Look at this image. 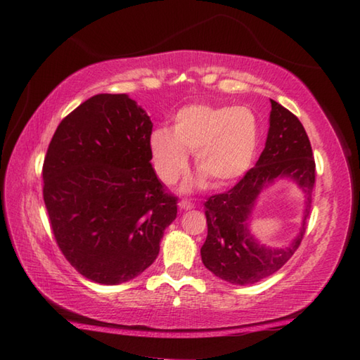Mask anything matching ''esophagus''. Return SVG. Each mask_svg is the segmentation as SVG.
I'll return each mask as SVG.
<instances>
[{"label": "esophagus", "mask_w": 360, "mask_h": 360, "mask_svg": "<svg viewBox=\"0 0 360 360\" xmlns=\"http://www.w3.org/2000/svg\"><path fill=\"white\" fill-rule=\"evenodd\" d=\"M179 209H181V210H190V209H193V202H192V201H187V200H182V201L179 202Z\"/></svg>", "instance_id": "obj_1"}]
</instances>
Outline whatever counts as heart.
Returning a JSON list of instances; mask_svg holds the SVG:
<instances>
[{
  "label": "heart",
  "instance_id": "heart-1",
  "mask_svg": "<svg viewBox=\"0 0 360 360\" xmlns=\"http://www.w3.org/2000/svg\"><path fill=\"white\" fill-rule=\"evenodd\" d=\"M259 142L262 124L248 106L195 103L174 114L170 129L156 128L151 133L150 153L165 186L176 184L187 172L188 153H195L198 168L218 186H227L249 172Z\"/></svg>",
  "mask_w": 360,
  "mask_h": 360
}]
</instances>
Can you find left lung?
Listing matches in <instances>:
<instances>
[{
  "label": "left lung",
  "instance_id": "obj_1",
  "mask_svg": "<svg viewBox=\"0 0 360 360\" xmlns=\"http://www.w3.org/2000/svg\"><path fill=\"white\" fill-rule=\"evenodd\" d=\"M269 131L254 168L238 184L204 202L207 238L201 248L204 266L232 285H254L277 272L300 246L311 210L316 182V162L302 122L292 112L271 101ZM278 179L294 180L305 193L304 223L288 247L262 245L250 232L251 210L262 190Z\"/></svg>",
  "mask_w": 360,
  "mask_h": 360
}]
</instances>
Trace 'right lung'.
<instances>
[{
  "label": "right lung",
  "mask_w": 360,
  "mask_h": 360,
  "mask_svg": "<svg viewBox=\"0 0 360 360\" xmlns=\"http://www.w3.org/2000/svg\"><path fill=\"white\" fill-rule=\"evenodd\" d=\"M153 124L127 94H97L60 122L43 164V200L68 262L101 285L155 262L178 198L151 167Z\"/></svg>",
  "instance_id": "1"
}]
</instances>
